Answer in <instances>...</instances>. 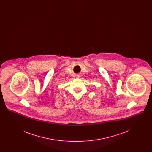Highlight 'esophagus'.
<instances>
[{"label":"esophagus","instance_id":"obj_1","mask_svg":"<svg viewBox=\"0 0 152 152\" xmlns=\"http://www.w3.org/2000/svg\"><path fill=\"white\" fill-rule=\"evenodd\" d=\"M77 77H80L79 75H77Z\"/></svg>","mask_w":152,"mask_h":152}]
</instances>
